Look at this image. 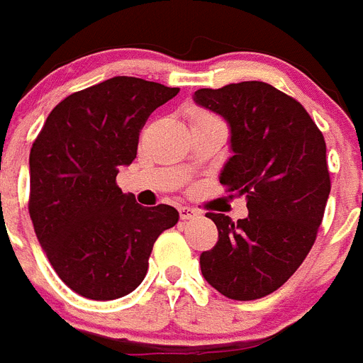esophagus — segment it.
I'll return each instance as SVG.
<instances>
[{"instance_id":"1","label":"esophagus","mask_w":363,"mask_h":363,"mask_svg":"<svg viewBox=\"0 0 363 363\" xmlns=\"http://www.w3.org/2000/svg\"><path fill=\"white\" fill-rule=\"evenodd\" d=\"M179 216H181V220L188 222V220H194V218L199 216V211H196V208H190V207H181L179 208Z\"/></svg>"}]
</instances>
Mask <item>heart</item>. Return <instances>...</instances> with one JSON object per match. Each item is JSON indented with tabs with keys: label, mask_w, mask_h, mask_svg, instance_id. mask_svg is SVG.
<instances>
[{
	"label": "heart",
	"mask_w": 363,
	"mask_h": 363,
	"mask_svg": "<svg viewBox=\"0 0 363 363\" xmlns=\"http://www.w3.org/2000/svg\"><path fill=\"white\" fill-rule=\"evenodd\" d=\"M205 119H214V117H212L211 113H207V111H199V110L191 111L190 113V123L191 121H205Z\"/></svg>",
	"instance_id": "1"
}]
</instances>
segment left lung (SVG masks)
Masks as SVG:
<instances>
[{
  "mask_svg": "<svg viewBox=\"0 0 363 363\" xmlns=\"http://www.w3.org/2000/svg\"><path fill=\"white\" fill-rule=\"evenodd\" d=\"M194 100L228 121L233 156L220 182L248 207L238 222L207 212L218 242L199 257L203 278L228 298H263L317 238L330 196L325 138L304 106L264 82L199 89Z\"/></svg>",
  "mask_w": 363,
  "mask_h": 363,
  "instance_id": "8db88e82",
  "label": "left lung"
}]
</instances>
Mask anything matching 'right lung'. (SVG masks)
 Listing matches in <instances>:
<instances>
[{
	"label": "right lung",
	"instance_id": "right-lung-1",
	"mask_svg": "<svg viewBox=\"0 0 363 363\" xmlns=\"http://www.w3.org/2000/svg\"><path fill=\"white\" fill-rule=\"evenodd\" d=\"M179 93L115 76L55 106L29 152V216L57 276L91 300H115L143 281L169 205L141 207L117 186L138 155L149 115Z\"/></svg>",
	"mask_w": 363,
	"mask_h": 363
}]
</instances>
